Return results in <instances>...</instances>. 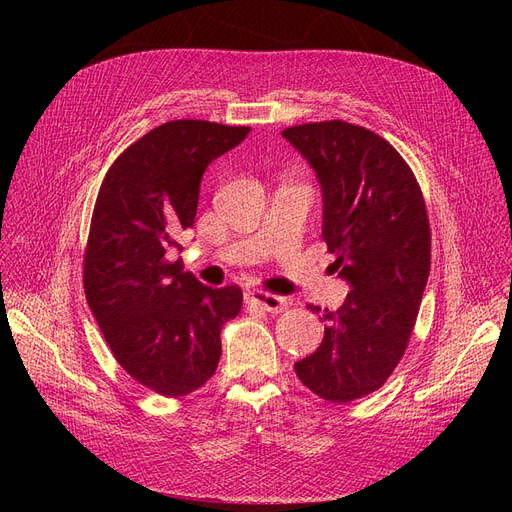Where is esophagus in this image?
I'll return each instance as SVG.
<instances>
[{"label": "esophagus", "mask_w": 512, "mask_h": 512, "mask_svg": "<svg viewBox=\"0 0 512 512\" xmlns=\"http://www.w3.org/2000/svg\"><path fill=\"white\" fill-rule=\"evenodd\" d=\"M247 301L255 307H261L263 311H270V313H280L286 309V299L284 297H276L272 292H263V290H247Z\"/></svg>", "instance_id": "34e87169"}]
</instances>
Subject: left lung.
<instances>
[{
  "mask_svg": "<svg viewBox=\"0 0 512 512\" xmlns=\"http://www.w3.org/2000/svg\"><path fill=\"white\" fill-rule=\"evenodd\" d=\"M282 137L317 174L330 267L351 284L344 305L319 317L324 340L294 371L313 394L344 405L382 388L407 351L432 263L425 199L407 161L369 128L328 120Z\"/></svg>",
  "mask_w": 512,
  "mask_h": 512,
  "instance_id": "left-lung-1",
  "label": "left lung"
}]
</instances>
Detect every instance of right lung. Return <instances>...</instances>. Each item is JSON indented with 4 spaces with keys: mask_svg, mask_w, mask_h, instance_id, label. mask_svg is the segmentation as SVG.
I'll return each instance as SVG.
<instances>
[{
    "mask_svg": "<svg viewBox=\"0 0 512 512\" xmlns=\"http://www.w3.org/2000/svg\"><path fill=\"white\" fill-rule=\"evenodd\" d=\"M249 130L166 122L124 149L99 188L83 261L87 303L120 367L166 398L211 378L220 332L242 307L236 284L209 288L170 251L195 224L203 172Z\"/></svg>",
    "mask_w": 512,
    "mask_h": 512,
    "instance_id": "add662e5",
    "label": "right lung"
}]
</instances>
